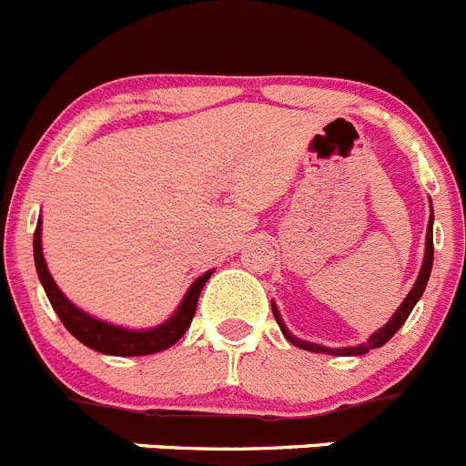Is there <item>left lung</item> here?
I'll return each instance as SVG.
<instances>
[{
    "instance_id": "8db88e82",
    "label": "left lung",
    "mask_w": 466,
    "mask_h": 466,
    "mask_svg": "<svg viewBox=\"0 0 466 466\" xmlns=\"http://www.w3.org/2000/svg\"><path fill=\"white\" fill-rule=\"evenodd\" d=\"M432 258H434V246H432V216H430V223H428V237H425V259H423V267H420V273H419V280H416V285L411 287V292L407 294V299L402 301V306L395 310V315L390 317L389 324L384 326V329H380V331L375 333V336H370V340L363 342V345L359 347H345V350H329V347H319V345H312V342H306V340H299V338H294L292 333L287 331L285 324H282L280 315H278L276 306H273V317H276L278 326H280L282 336L287 338V340L292 342V345L301 347V350L306 351H317V354H333V356H360V354H368L370 350H377V347L386 345V342L390 340V338L398 333L400 326L407 321V317H410V312L414 310L416 301H419L420 297H423V289L425 285H428V278H430V271H432Z\"/></svg>"
}]
</instances>
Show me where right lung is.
Segmentation results:
<instances>
[{
  "label": "right lung",
  "mask_w": 466,
  "mask_h": 466,
  "mask_svg": "<svg viewBox=\"0 0 466 466\" xmlns=\"http://www.w3.org/2000/svg\"><path fill=\"white\" fill-rule=\"evenodd\" d=\"M34 262H36V271L43 282V289H46L56 317H59L62 324L66 326V331L71 333L73 338H77L82 345L110 356H145L172 347L174 342L179 340V338L188 331L190 321H193L195 317V310H198L199 292H202L204 282L211 278V271L199 276L198 280L193 282V287L188 289L184 301H181L179 310L174 312V317H169L165 324L149 329V331H128V329H119V326L94 319V317L82 312L80 308H76L66 297H64L62 289L55 285L50 271H47L46 259H43L41 223L36 225V232H34Z\"/></svg>",
  "instance_id": "add662e5"
}]
</instances>
